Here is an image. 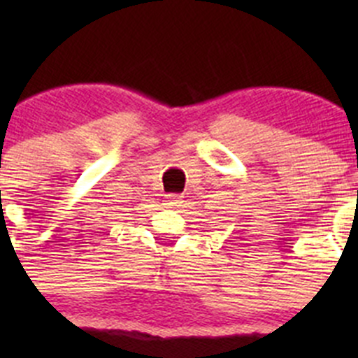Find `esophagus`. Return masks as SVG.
<instances>
[{"mask_svg":"<svg viewBox=\"0 0 358 358\" xmlns=\"http://www.w3.org/2000/svg\"><path fill=\"white\" fill-rule=\"evenodd\" d=\"M166 202H168L171 208H180L183 202V197L178 196V194H169V196H166Z\"/></svg>","mask_w":358,"mask_h":358,"instance_id":"esophagus-1","label":"esophagus"}]
</instances>
